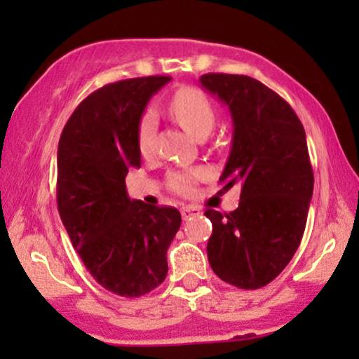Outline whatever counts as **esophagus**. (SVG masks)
Here are the masks:
<instances>
[{
    "mask_svg": "<svg viewBox=\"0 0 359 359\" xmlns=\"http://www.w3.org/2000/svg\"><path fill=\"white\" fill-rule=\"evenodd\" d=\"M194 214H199L198 205H183V208H181V215H183V219H189L191 215Z\"/></svg>",
    "mask_w": 359,
    "mask_h": 359,
    "instance_id": "esophagus-1",
    "label": "esophagus"
}]
</instances>
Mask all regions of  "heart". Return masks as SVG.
Returning a JSON list of instances; mask_svg holds the SVG:
<instances>
[{
	"label": "heart",
	"instance_id": "heart-1",
	"mask_svg": "<svg viewBox=\"0 0 359 359\" xmlns=\"http://www.w3.org/2000/svg\"><path fill=\"white\" fill-rule=\"evenodd\" d=\"M168 111L178 121V124L196 139L208 135L215 121L212 104H210L208 96L203 91L191 86L180 88L175 91L168 102ZM137 139H139V149L142 154H149L151 144H154V117L151 114H145L140 119ZM203 176V170L173 171L168 175L166 183L175 193L191 196Z\"/></svg>",
	"mask_w": 359,
	"mask_h": 359
}]
</instances>
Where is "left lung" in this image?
<instances>
[{
	"label": "left lung",
	"mask_w": 359,
	"mask_h": 359,
	"mask_svg": "<svg viewBox=\"0 0 359 359\" xmlns=\"http://www.w3.org/2000/svg\"><path fill=\"white\" fill-rule=\"evenodd\" d=\"M199 81L232 116L219 181L242 186L232 212L205 210L212 222L209 264L232 286L259 289L287 266L306 229L313 191L306 130L292 107L252 76L208 73Z\"/></svg>",
	"instance_id": "left-lung-1"
}]
</instances>
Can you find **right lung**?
I'll list each match as a JSON object with an SVG mask.
<instances>
[{
	"label": "right lung",
	"instance_id": "right-lung-1",
	"mask_svg": "<svg viewBox=\"0 0 359 359\" xmlns=\"http://www.w3.org/2000/svg\"><path fill=\"white\" fill-rule=\"evenodd\" d=\"M171 80L144 76L100 88L63 127L57 154V204L76 253L107 291L139 297L168 273L166 250L178 209L129 198L126 176L140 168L137 132L150 97Z\"/></svg>",
	"mask_w": 359,
	"mask_h": 359
}]
</instances>
